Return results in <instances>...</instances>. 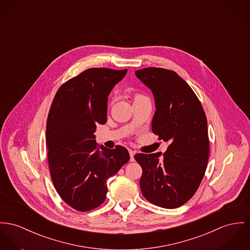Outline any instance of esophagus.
<instances>
[{"label":"esophagus","instance_id":"esophagus-1","mask_svg":"<svg viewBox=\"0 0 250 250\" xmlns=\"http://www.w3.org/2000/svg\"><path fill=\"white\" fill-rule=\"evenodd\" d=\"M129 155H130V161H131V162H134L135 151L131 150V149H129Z\"/></svg>","mask_w":250,"mask_h":250}]
</instances>
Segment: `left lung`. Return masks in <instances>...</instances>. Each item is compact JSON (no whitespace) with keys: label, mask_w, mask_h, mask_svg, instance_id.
Here are the masks:
<instances>
[{"label":"left lung","mask_w":250,"mask_h":250,"mask_svg":"<svg viewBox=\"0 0 250 250\" xmlns=\"http://www.w3.org/2000/svg\"><path fill=\"white\" fill-rule=\"evenodd\" d=\"M155 101L151 127L159 140L168 142L162 153L136 154L143 168L140 187L155 206L176 208L198 189L209 155L208 121L191 87L176 72L147 67L135 71Z\"/></svg>","instance_id":"obj_1"}]
</instances>
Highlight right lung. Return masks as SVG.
Listing matches in <instances>:
<instances>
[{"label": "right lung", "mask_w": 250, "mask_h": 250, "mask_svg": "<svg viewBox=\"0 0 250 250\" xmlns=\"http://www.w3.org/2000/svg\"><path fill=\"white\" fill-rule=\"evenodd\" d=\"M127 69L89 68L57 91L46 122L48 165L60 197L78 211L101 206L106 181L129 161L126 148L98 147L96 125L106 123L108 95Z\"/></svg>", "instance_id": "obj_1"}]
</instances>
